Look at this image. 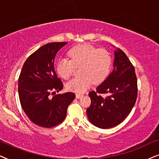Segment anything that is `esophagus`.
<instances>
[{
  "instance_id": "1",
  "label": "esophagus",
  "mask_w": 159,
  "mask_h": 159,
  "mask_svg": "<svg viewBox=\"0 0 159 159\" xmlns=\"http://www.w3.org/2000/svg\"><path fill=\"white\" fill-rule=\"evenodd\" d=\"M75 97H76V98L79 99V98H81V97H83V94H76Z\"/></svg>"
}]
</instances>
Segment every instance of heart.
<instances>
[{"mask_svg": "<svg viewBox=\"0 0 159 159\" xmlns=\"http://www.w3.org/2000/svg\"><path fill=\"white\" fill-rule=\"evenodd\" d=\"M69 59L62 58L57 63L58 75L65 79L69 78L75 67H79L81 76L75 78L67 84L69 91L82 93L94 81L100 84L106 79L111 69L112 58L104 48H98L89 43L74 46L68 52Z\"/></svg>", "mask_w": 159, "mask_h": 159, "instance_id": "heart-1", "label": "heart"}]
</instances>
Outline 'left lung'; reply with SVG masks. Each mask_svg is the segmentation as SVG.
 <instances>
[{"label":"left lung","instance_id":"8db88e82","mask_svg":"<svg viewBox=\"0 0 159 159\" xmlns=\"http://www.w3.org/2000/svg\"><path fill=\"white\" fill-rule=\"evenodd\" d=\"M102 93L107 96L102 98ZM89 95L91 105L86 113L94 126L112 128L127 117L137 100V80L134 67L123 51H116L113 72Z\"/></svg>","mask_w":159,"mask_h":159}]
</instances>
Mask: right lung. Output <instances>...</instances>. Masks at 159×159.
Segmentation results:
<instances>
[{
	"label": "right lung",
	"instance_id": "right-lung-1",
	"mask_svg": "<svg viewBox=\"0 0 159 159\" xmlns=\"http://www.w3.org/2000/svg\"><path fill=\"white\" fill-rule=\"evenodd\" d=\"M67 42L46 44L25 61L19 77L18 92L21 105L34 124L46 128L58 125L65 120L67 109L75 99L73 92L57 94L63 84L54 70L57 53Z\"/></svg>",
	"mask_w": 159,
	"mask_h": 159
}]
</instances>
